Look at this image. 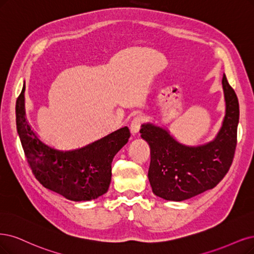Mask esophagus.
Listing matches in <instances>:
<instances>
[{
    "mask_svg": "<svg viewBox=\"0 0 254 254\" xmlns=\"http://www.w3.org/2000/svg\"><path fill=\"white\" fill-rule=\"evenodd\" d=\"M143 124V116L141 115H138L136 116L133 120H132V124H130V132H132L133 135H136L138 132L140 127H141Z\"/></svg>",
    "mask_w": 254,
    "mask_h": 254,
    "instance_id": "34e87169",
    "label": "esophagus"
}]
</instances>
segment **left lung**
<instances>
[{
  "label": "left lung",
  "mask_w": 254,
  "mask_h": 254,
  "mask_svg": "<svg viewBox=\"0 0 254 254\" xmlns=\"http://www.w3.org/2000/svg\"><path fill=\"white\" fill-rule=\"evenodd\" d=\"M222 84L226 114L211 142L184 145L165 128L152 124L141 126V137L151 147L147 176L156 195L177 202L190 199L213 189L228 173L237 147L240 109L237 94L225 74Z\"/></svg>",
  "instance_id": "left-lung-1"
}]
</instances>
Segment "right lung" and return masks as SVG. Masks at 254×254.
I'll use <instances>...</instances> for the list:
<instances>
[{
  "instance_id": "1",
  "label": "right lung",
  "mask_w": 254,
  "mask_h": 254,
  "mask_svg": "<svg viewBox=\"0 0 254 254\" xmlns=\"http://www.w3.org/2000/svg\"><path fill=\"white\" fill-rule=\"evenodd\" d=\"M25 86L16 99V129L34 177L44 187L71 201L97 199L109 190L112 161L130 136L127 127L87 146L59 151L37 138L25 116Z\"/></svg>"
}]
</instances>
